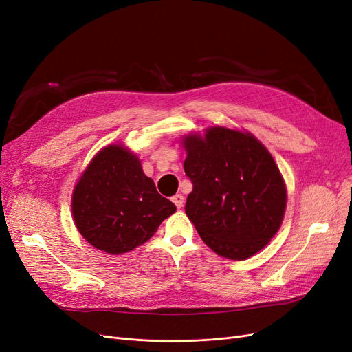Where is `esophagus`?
<instances>
[{"label":"esophagus","mask_w":352,"mask_h":352,"mask_svg":"<svg viewBox=\"0 0 352 352\" xmlns=\"http://www.w3.org/2000/svg\"><path fill=\"white\" fill-rule=\"evenodd\" d=\"M173 203L178 207V209H181V207L184 206V196H183V194H175V196L173 197Z\"/></svg>","instance_id":"34e87169"}]
</instances>
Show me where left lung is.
Returning <instances> with one entry per match:
<instances>
[{
	"instance_id": "8db88e82",
	"label": "left lung",
	"mask_w": 352,
	"mask_h": 352,
	"mask_svg": "<svg viewBox=\"0 0 352 352\" xmlns=\"http://www.w3.org/2000/svg\"><path fill=\"white\" fill-rule=\"evenodd\" d=\"M186 175L192 183L186 213L220 256L246 259L281 226L287 191L271 153L255 136L209 127L183 140Z\"/></svg>"
}]
</instances>
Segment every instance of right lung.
I'll use <instances>...</instances> for the list:
<instances>
[{"label": "right lung", "mask_w": 352, "mask_h": 352, "mask_svg": "<svg viewBox=\"0 0 352 352\" xmlns=\"http://www.w3.org/2000/svg\"><path fill=\"white\" fill-rule=\"evenodd\" d=\"M173 201L156 191L135 153L122 145L101 149L78 181L72 216L94 248L120 255L149 241L162 220L175 213Z\"/></svg>", "instance_id": "1"}]
</instances>
